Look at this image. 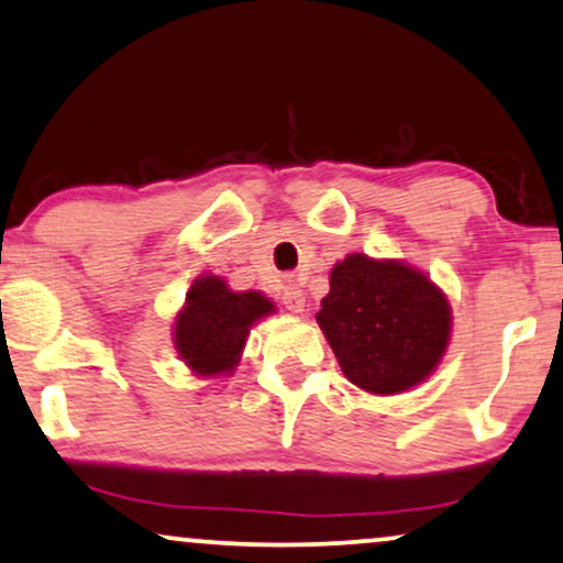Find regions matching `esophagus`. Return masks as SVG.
I'll return each mask as SVG.
<instances>
[{"label": "esophagus", "mask_w": 563, "mask_h": 563, "mask_svg": "<svg viewBox=\"0 0 563 563\" xmlns=\"http://www.w3.org/2000/svg\"><path fill=\"white\" fill-rule=\"evenodd\" d=\"M283 306H286L288 311L301 313V311H303V306H306V296H303V290L298 288V286H294V283H288V286L283 288Z\"/></svg>", "instance_id": "obj_1"}]
</instances>
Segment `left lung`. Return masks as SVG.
<instances>
[{
    "instance_id": "1",
    "label": "left lung",
    "mask_w": 563,
    "mask_h": 563,
    "mask_svg": "<svg viewBox=\"0 0 563 563\" xmlns=\"http://www.w3.org/2000/svg\"><path fill=\"white\" fill-rule=\"evenodd\" d=\"M317 321L350 384L388 396L432 376L453 317L443 290L417 267L347 254L332 267Z\"/></svg>"
}]
</instances>
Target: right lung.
Wrapping results in <instances>:
<instances>
[{"label": "right lung", "mask_w": 563, "mask_h": 563, "mask_svg": "<svg viewBox=\"0 0 563 563\" xmlns=\"http://www.w3.org/2000/svg\"><path fill=\"white\" fill-rule=\"evenodd\" d=\"M275 311L257 290H231L223 277L203 275L187 290L175 319V347L195 376H229L239 365L254 321Z\"/></svg>", "instance_id": "1"}]
</instances>
